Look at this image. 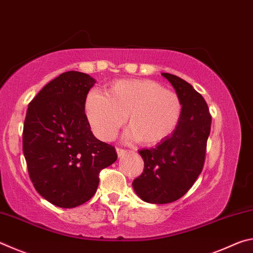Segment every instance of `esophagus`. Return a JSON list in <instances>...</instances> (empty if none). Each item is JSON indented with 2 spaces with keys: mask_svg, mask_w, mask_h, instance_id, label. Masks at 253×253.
<instances>
[{
  "mask_svg": "<svg viewBox=\"0 0 253 253\" xmlns=\"http://www.w3.org/2000/svg\"><path fill=\"white\" fill-rule=\"evenodd\" d=\"M116 152H117L118 157H122V156H124L127 153L126 149H123V148H116Z\"/></svg>",
  "mask_w": 253,
  "mask_h": 253,
  "instance_id": "34e87169",
  "label": "esophagus"
}]
</instances>
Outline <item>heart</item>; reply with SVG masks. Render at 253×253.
I'll return each instance as SVG.
<instances>
[{"mask_svg": "<svg viewBox=\"0 0 253 253\" xmlns=\"http://www.w3.org/2000/svg\"><path fill=\"white\" fill-rule=\"evenodd\" d=\"M182 101L176 92L153 80H119L108 93L91 90L85 100V114L96 136L111 140L124 124L126 143L143 139L153 145L169 137L182 116Z\"/></svg>", "mask_w": 253, "mask_h": 253, "instance_id": "1", "label": "heart"}]
</instances>
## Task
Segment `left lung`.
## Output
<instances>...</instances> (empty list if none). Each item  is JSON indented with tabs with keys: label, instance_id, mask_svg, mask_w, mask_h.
<instances>
[{
	"label": "left lung",
	"instance_id": "obj_1",
	"mask_svg": "<svg viewBox=\"0 0 253 253\" xmlns=\"http://www.w3.org/2000/svg\"><path fill=\"white\" fill-rule=\"evenodd\" d=\"M181 98L183 110L175 130L156 147L139 151L142 175L132 181L138 198L147 203L174 202L186 193L202 172L211 130V115L204 98L177 76L162 74Z\"/></svg>",
	"mask_w": 253,
	"mask_h": 253
}]
</instances>
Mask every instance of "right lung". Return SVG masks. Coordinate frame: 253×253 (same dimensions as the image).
<instances>
[{
  "mask_svg": "<svg viewBox=\"0 0 253 253\" xmlns=\"http://www.w3.org/2000/svg\"><path fill=\"white\" fill-rule=\"evenodd\" d=\"M96 80L79 71L63 72L30 102L23 127V154L30 178L42 198L71 209L96 193L99 172L117 154L93 136L84 114Z\"/></svg>",
  "mask_w": 253,
  "mask_h": 253,
  "instance_id": "right-lung-1",
  "label": "right lung"
}]
</instances>
